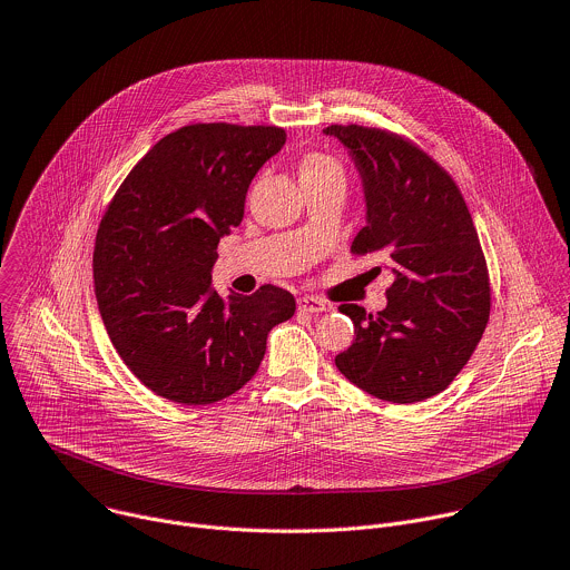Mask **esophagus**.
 <instances>
[{
    "label": "esophagus",
    "mask_w": 570,
    "mask_h": 570,
    "mask_svg": "<svg viewBox=\"0 0 570 570\" xmlns=\"http://www.w3.org/2000/svg\"><path fill=\"white\" fill-rule=\"evenodd\" d=\"M296 303H298V309L307 314H321L327 309V303L318 296H301Z\"/></svg>",
    "instance_id": "34e87169"
}]
</instances>
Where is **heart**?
I'll return each instance as SVG.
<instances>
[{
	"label": "heart",
	"instance_id": "1",
	"mask_svg": "<svg viewBox=\"0 0 570 570\" xmlns=\"http://www.w3.org/2000/svg\"><path fill=\"white\" fill-rule=\"evenodd\" d=\"M321 177H341L338 164L323 155H305L301 161V181L321 179Z\"/></svg>",
	"mask_w": 570,
	"mask_h": 570
}]
</instances>
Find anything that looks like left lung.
I'll use <instances>...</instances> for the list:
<instances>
[{"label":"left lung","instance_id":"obj_1","mask_svg":"<svg viewBox=\"0 0 570 570\" xmlns=\"http://www.w3.org/2000/svg\"><path fill=\"white\" fill-rule=\"evenodd\" d=\"M364 193L355 254L380 256L393 276L389 303H355V341L334 364L373 397L411 404L444 391L470 362L490 316V278L472 213L453 179L422 150L384 130L330 126ZM380 272V269H377Z\"/></svg>","mask_w":570,"mask_h":570}]
</instances>
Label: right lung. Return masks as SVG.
<instances>
[{
	"mask_svg": "<svg viewBox=\"0 0 570 570\" xmlns=\"http://www.w3.org/2000/svg\"><path fill=\"white\" fill-rule=\"evenodd\" d=\"M285 139L263 126L181 128L135 166L100 222L102 323L126 366L170 402L234 395L256 375L272 327L296 312L276 285L229 298L210 287L217 243L243 222L252 179Z\"/></svg>",
	"mask_w": 570,
	"mask_h": 570,
	"instance_id": "1",
	"label": "right lung"
}]
</instances>
